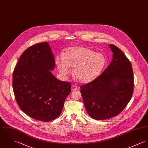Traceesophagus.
I'll list each match as a JSON object with an SVG mask.
<instances>
[{"instance_id": "obj_1", "label": "esophagus", "mask_w": 148, "mask_h": 148, "mask_svg": "<svg viewBox=\"0 0 148 148\" xmlns=\"http://www.w3.org/2000/svg\"><path fill=\"white\" fill-rule=\"evenodd\" d=\"M77 89V87L75 85H73L72 86V91H76Z\"/></svg>"}]
</instances>
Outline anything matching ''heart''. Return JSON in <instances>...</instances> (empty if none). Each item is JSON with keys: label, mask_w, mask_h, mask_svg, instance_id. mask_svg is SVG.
<instances>
[{"label": "heart", "mask_w": 148, "mask_h": 148, "mask_svg": "<svg viewBox=\"0 0 148 148\" xmlns=\"http://www.w3.org/2000/svg\"><path fill=\"white\" fill-rule=\"evenodd\" d=\"M106 63L104 56L86 47H75L66 50L64 57H58L56 63L63 76L70 73V67H75V77L81 82H89L95 79Z\"/></svg>", "instance_id": "obj_1"}]
</instances>
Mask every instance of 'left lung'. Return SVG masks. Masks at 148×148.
I'll return each instance as SVG.
<instances>
[{
	"label": "left lung",
	"mask_w": 148,
	"mask_h": 148,
	"mask_svg": "<svg viewBox=\"0 0 148 148\" xmlns=\"http://www.w3.org/2000/svg\"><path fill=\"white\" fill-rule=\"evenodd\" d=\"M113 55L107 68L99 76L80 86L89 116L104 120L118 115L127 105L134 92L132 64L122 51L109 44Z\"/></svg>",
	"instance_id": "left-lung-1"
}]
</instances>
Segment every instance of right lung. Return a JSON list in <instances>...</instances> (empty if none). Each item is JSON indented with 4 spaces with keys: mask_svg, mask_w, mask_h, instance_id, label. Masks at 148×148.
<instances>
[{
    "mask_svg": "<svg viewBox=\"0 0 148 148\" xmlns=\"http://www.w3.org/2000/svg\"><path fill=\"white\" fill-rule=\"evenodd\" d=\"M56 66L47 42L32 45L18 59L13 73V89L20 108L30 117L43 122L57 118L71 91L69 82L56 78Z\"/></svg>",
    "mask_w": 148,
    "mask_h": 148,
    "instance_id": "right-lung-1",
    "label": "right lung"
}]
</instances>
